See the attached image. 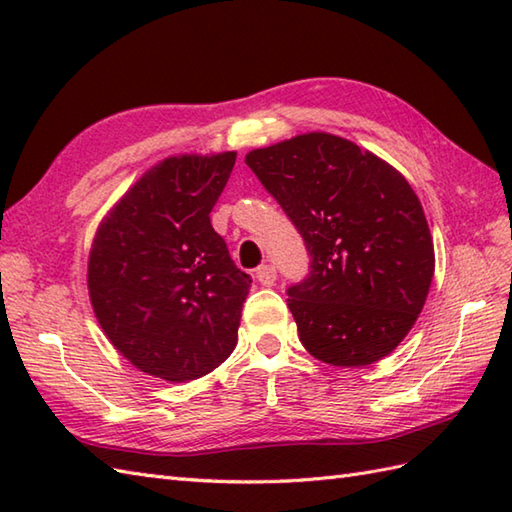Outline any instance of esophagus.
Here are the masks:
<instances>
[{"label": "esophagus", "instance_id": "34e87169", "mask_svg": "<svg viewBox=\"0 0 512 512\" xmlns=\"http://www.w3.org/2000/svg\"><path fill=\"white\" fill-rule=\"evenodd\" d=\"M255 277H257V281H259V284H262V286H273L275 279H277V268H275L273 264L259 266Z\"/></svg>", "mask_w": 512, "mask_h": 512}]
</instances>
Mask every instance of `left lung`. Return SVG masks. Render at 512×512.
Wrapping results in <instances>:
<instances>
[{"label": "left lung", "mask_w": 512, "mask_h": 512, "mask_svg": "<svg viewBox=\"0 0 512 512\" xmlns=\"http://www.w3.org/2000/svg\"><path fill=\"white\" fill-rule=\"evenodd\" d=\"M310 255L288 308L323 363L363 367L405 339L433 279L418 195L387 162L332 134H303L246 156Z\"/></svg>", "instance_id": "8db88e82"}]
</instances>
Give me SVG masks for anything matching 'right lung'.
I'll return each mask as SVG.
<instances>
[{
  "label": "right lung",
  "mask_w": 512,
  "mask_h": 512,
  "mask_svg": "<svg viewBox=\"0 0 512 512\" xmlns=\"http://www.w3.org/2000/svg\"><path fill=\"white\" fill-rule=\"evenodd\" d=\"M233 165V151L160 162L105 217L90 250V299L107 339L169 383L209 374L235 350L253 279L211 226Z\"/></svg>",
  "instance_id": "obj_1"
}]
</instances>
